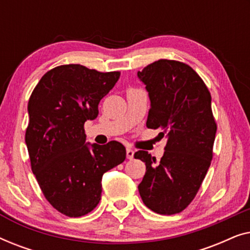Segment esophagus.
I'll use <instances>...</instances> for the list:
<instances>
[{
	"mask_svg": "<svg viewBox=\"0 0 250 250\" xmlns=\"http://www.w3.org/2000/svg\"><path fill=\"white\" fill-rule=\"evenodd\" d=\"M126 157H127V159L134 158V150L131 149V148L126 149Z\"/></svg>",
	"mask_w": 250,
	"mask_h": 250,
	"instance_id": "1",
	"label": "esophagus"
}]
</instances>
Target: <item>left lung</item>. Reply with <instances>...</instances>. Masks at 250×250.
<instances>
[{
  "label": "left lung",
  "mask_w": 250,
  "mask_h": 250,
  "mask_svg": "<svg viewBox=\"0 0 250 250\" xmlns=\"http://www.w3.org/2000/svg\"><path fill=\"white\" fill-rule=\"evenodd\" d=\"M138 76L151 101L146 127L167 136L159 163L143 150L134 153L146 163L140 196L155 213H181L196 197L213 158L217 125L210 92L189 64L176 60L155 61Z\"/></svg>",
  "instance_id": "8db88e82"
}]
</instances>
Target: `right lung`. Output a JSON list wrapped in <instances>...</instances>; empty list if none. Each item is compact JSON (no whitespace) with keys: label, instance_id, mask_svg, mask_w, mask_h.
I'll list each match as a JSON object with an SVG mask.
<instances>
[{"label":"right lung","instance_id":"add662e5","mask_svg":"<svg viewBox=\"0 0 250 250\" xmlns=\"http://www.w3.org/2000/svg\"><path fill=\"white\" fill-rule=\"evenodd\" d=\"M119 76V71L62 64L44 74L29 98L25 141L30 166L45 199L66 216L93 210L104 174L126 158L117 141L94 143L92 150L85 145V122L97 118L99 102Z\"/></svg>","mask_w":250,"mask_h":250}]
</instances>
